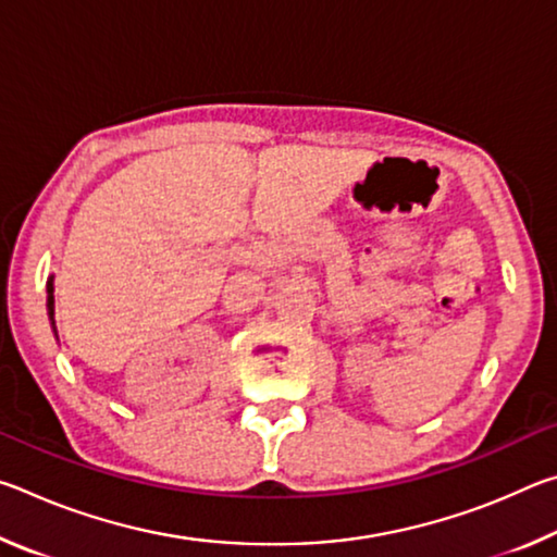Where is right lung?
I'll return each instance as SVG.
<instances>
[{
  "instance_id": "add662e5",
  "label": "right lung",
  "mask_w": 557,
  "mask_h": 557,
  "mask_svg": "<svg viewBox=\"0 0 557 557\" xmlns=\"http://www.w3.org/2000/svg\"><path fill=\"white\" fill-rule=\"evenodd\" d=\"M46 289H49V317L53 319V277L49 280V285H46Z\"/></svg>"
}]
</instances>
